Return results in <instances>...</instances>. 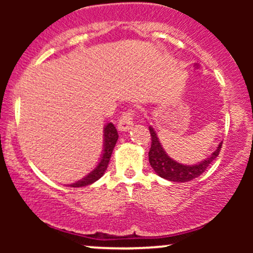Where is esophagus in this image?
I'll list each match as a JSON object with an SVG mask.
<instances>
[{"mask_svg":"<svg viewBox=\"0 0 253 253\" xmlns=\"http://www.w3.org/2000/svg\"><path fill=\"white\" fill-rule=\"evenodd\" d=\"M133 121H134V110L129 109L127 112H125L121 118L119 119L118 124V129L121 132H127V130L132 128Z\"/></svg>","mask_w":253,"mask_h":253,"instance_id":"1","label":"esophagus"}]
</instances>
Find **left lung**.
<instances>
[{
	"label": "left lung",
	"instance_id": "obj_1",
	"mask_svg": "<svg viewBox=\"0 0 253 253\" xmlns=\"http://www.w3.org/2000/svg\"><path fill=\"white\" fill-rule=\"evenodd\" d=\"M151 133V149L149 152V161L152 169L156 171L158 176L163 177L171 182H189L191 179L199 177L210 167V164L219 156L221 150L222 143L219 144L217 149L211 153V157L202 161L201 163L195 165H184L176 162L175 159H171L167 155L162 144L159 143V139L152 127H149Z\"/></svg>",
	"mask_w": 253,
	"mask_h": 253
}]
</instances>
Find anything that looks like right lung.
<instances>
[{
  "label": "right lung",
  "mask_w": 253,
  "mask_h": 253,
  "mask_svg": "<svg viewBox=\"0 0 253 253\" xmlns=\"http://www.w3.org/2000/svg\"><path fill=\"white\" fill-rule=\"evenodd\" d=\"M103 153L102 157H101V161L98 162L97 167L95 168L91 172L88 173L85 177H83L81 181H77L75 183L70 184V187L72 188H77V187H85V185L92 184L94 182H96L97 179H100L101 177L103 176V173L106 172L107 167H108L110 157H112V152L114 150L115 144H117L119 134L118 130L114 127V125L112 123L107 124L106 127L103 129Z\"/></svg>",
  "instance_id": "add662e5"
}]
</instances>
